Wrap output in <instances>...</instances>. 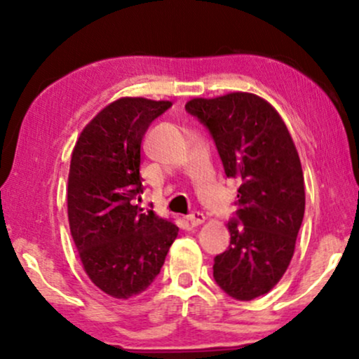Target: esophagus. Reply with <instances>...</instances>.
<instances>
[{"label": "esophagus", "instance_id": "1", "mask_svg": "<svg viewBox=\"0 0 359 359\" xmlns=\"http://www.w3.org/2000/svg\"><path fill=\"white\" fill-rule=\"evenodd\" d=\"M187 219H189V222H191L192 226H201V224H203V222L205 221V216H204L203 212H199V211H197V212H192V214H189V216H187Z\"/></svg>", "mask_w": 359, "mask_h": 359}]
</instances>
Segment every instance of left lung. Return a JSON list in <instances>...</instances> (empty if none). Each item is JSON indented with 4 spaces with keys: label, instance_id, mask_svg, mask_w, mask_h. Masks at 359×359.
<instances>
[{
    "label": "left lung",
    "instance_id": "obj_1",
    "mask_svg": "<svg viewBox=\"0 0 359 359\" xmlns=\"http://www.w3.org/2000/svg\"><path fill=\"white\" fill-rule=\"evenodd\" d=\"M185 109L209 130L224 174L241 182L214 280L231 297L253 300L277 285L294 257L306 211L297 148L277 109L257 94L196 97Z\"/></svg>",
    "mask_w": 359,
    "mask_h": 359
}]
</instances>
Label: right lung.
<instances>
[{
    "mask_svg": "<svg viewBox=\"0 0 359 359\" xmlns=\"http://www.w3.org/2000/svg\"><path fill=\"white\" fill-rule=\"evenodd\" d=\"M170 101L119 97L86 125L72 150L67 214L86 273L114 299L145 292L160 273L179 228L133 201L148 126Z\"/></svg>",
    "mask_w": 359,
    "mask_h": 359,
    "instance_id": "1",
    "label": "right lung"
}]
</instances>
